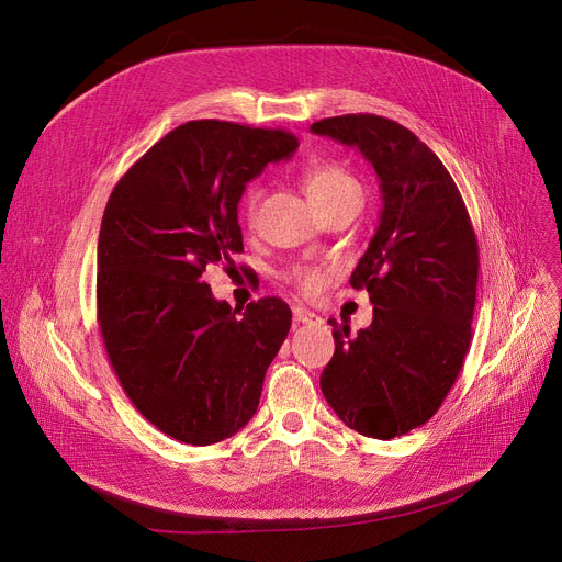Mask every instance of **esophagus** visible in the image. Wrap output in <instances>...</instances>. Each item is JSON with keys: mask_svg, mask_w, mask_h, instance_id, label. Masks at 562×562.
I'll return each mask as SVG.
<instances>
[{"mask_svg": "<svg viewBox=\"0 0 562 562\" xmlns=\"http://www.w3.org/2000/svg\"><path fill=\"white\" fill-rule=\"evenodd\" d=\"M293 323H297V325H316V323H321V316L318 314H314V312H310V310H305V307H293Z\"/></svg>", "mask_w": 562, "mask_h": 562, "instance_id": "34e87169", "label": "esophagus"}]
</instances>
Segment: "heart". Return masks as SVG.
<instances>
[{"mask_svg": "<svg viewBox=\"0 0 562 562\" xmlns=\"http://www.w3.org/2000/svg\"><path fill=\"white\" fill-rule=\"evenodd\" d=\"M303 182L314 210L336 205V203H352V201L361 203V196H363L361 182L341 165H331V162L316 165L305 173ZM259 201H261V190L259 187H252L244 199V221L248 226L255 223ZM291 280L305 295H316L325 284V276L316 269H295L291 271Z\"/></svg>", "mask_w": 562, "mask_h": 562, "instance_id": "obj_1", "label": "heart"}]
</instances>
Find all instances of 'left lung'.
Here are the masks:
<instances>
[{"mask_svg": "<svg viewBox=\"0 0 562 562\" xmlns=\"http://www.w3.org/2000/svg\"><path fill=\"white\" fill-rule=\"evenodd\" d=\"M312 133L357 146L380 178L382 212L350 276L370 295L357 334L329 318L334 357L321 375L350 429L395 438L425 425L457 382L472 339L479 246L457 184L431 148L380 115H344Z\"/></svg>", "mask_w": 562, "mask_h": 562, "instance_id": "obj_1", "label": "left lung"}]
</instances>
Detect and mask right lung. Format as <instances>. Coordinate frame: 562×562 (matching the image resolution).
<instances>
[{"instance_id":"right-lung-1","label":"right lung","mask_w":562,"mask_h":562,"mask_svg":"<svg viewBox=\"0 0 562 562\" xmlns=\"http://www.w3.org/2000/svg\"><path fill=\"white\" fill-rule=\"evenodd\" d=\"M295 135L187 122L112 190L97 248V318L108 359L139 414L187 445L237 434L291 327L280 297L216 301L203 271L244 250L246 182L289 160Z\"/></svg>"}]
</instances>
